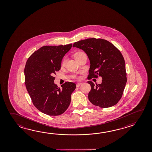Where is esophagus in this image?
<instances>
[{
    "label": "esophagus",
    "instance_id": "esophagus-1",
    "mask_svg": "<svg viewBox=\"0 0 152 152\" xmlns=\"http://www.w3.org/2000/svg\"><path fill=\"white\" fill-rule=\"evenodd\" d=\"M82 85V83H78L77 84V87H79L80 85Z\"/></svg>",
    "mask_w": 152,
    "mask_h": 152
}]
</instances>
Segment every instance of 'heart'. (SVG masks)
Wrapping results in <instances>:
<instances>
[{
  "instance_id": "b5f03b06",
  "label": "heart",
  "mask_w": 152,
  "mask_h": 152,
  "mask_svg": "<svg viewBox=\"0 0 152 152\" xmlns=\"http://www.w3.org/2000/svg\"><path fill=\"white\" fill-rule=\"evenodd\" d=\"M84 53V52H81V51H78V52H76L74 55L75 58H77L78 56H79L80 55H81L82 54ZM66 60L65 58H64L61 62V66H64L65 64H66Z\"/></svg>"
}]
</instances>
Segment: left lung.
Returning <instances> with one entry per match:
<instances>
[{"label": "left lung", "mask_w": 152, "mask_h": 152, "mask_svg": "<svg viewBox=\"0 0 152 152\" xmlns=\"http://www.w3.org/2000/svg\"><path fill=\"white\" fill-rule=\"evenodd\" d=\"M73 47L84 50L90 60L88 78H102V83L96 85L87 82L91 86L88 96L91 103L102 108L116 105L127 81L125 61L120 50L105 39L94 38L75 42Z\"/></svg>", "instance_id": "obj_1"}]
</instances>
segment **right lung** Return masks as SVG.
Here are the masks:
<instances>
[{
  "instance_id": "right-lung-1",
  "label": "right lung",
  "mask_w": 152,
  "mask_h": 152,
  "mask_svg": "<svg viewBox=\"0 0 152 152\" xmlns=\"http://www.w3.org/2000/svg\"><path fill=\"white\" fill-rule=\"evenodd\" d=\"M72 44L45 45L33 53L24 68L26 88L34 106L49 116H58L67 109L76 84L66 82L61 88L54 83L56 72Z\"/></svg>"
}]
</instances>
